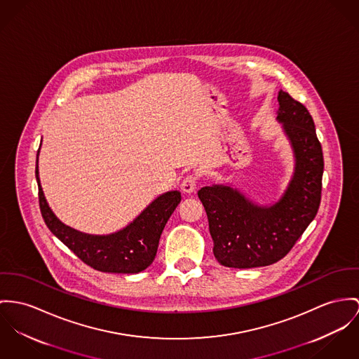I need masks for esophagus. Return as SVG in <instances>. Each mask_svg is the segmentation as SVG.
<instances>
[{"label": "esophagus", "instance_id": "esophagus-1", "mask_svg": "<svg viewBox=\"0 0 359 359\" xmlns=\"http://www.w3.org/2000/svg\"><path fill=\"white\" fill-rule=\"evenodd\" d=\"M196 183H198V177L195 175H187L182 182V190L187 194L194 193L196 189Z\"/></svg>", "mask_w": 359, "mask_h": 359}]
</instances>
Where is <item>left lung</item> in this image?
Instances as JSON below:
<instances>
[{"label": "left lung", "mask_w": 359, "mask_h": 359, "mask_svg": "<svg viewBox=\"0 0 359 359\" xmlns=\"http://www.w3.org/2000/svg\"><path fill=\"white\" fill-rule=\"evenodd\" d=\"M277 101V121L283 123L295 157L294 175L281 198L271 206H261L224 184L198 191L208 215L215 257L228 268L248 269L280 261L320 208L324 157L313 117L283 90Z\"/></svg>", "instance_id": "obj_1"}]
</instances>
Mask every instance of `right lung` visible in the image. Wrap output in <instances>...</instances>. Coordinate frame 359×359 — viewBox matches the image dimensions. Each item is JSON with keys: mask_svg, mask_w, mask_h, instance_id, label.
Wrapping results in <instances>:
<instances>
[{"mask_svg": "<svg viewBox=\"0 0 359 359\" xmlns=\"http://www.w3.org/2000/svg\"><path fill=\"white\" fill-rule=\"evenodd\" d=\"M35 176L39 208L48 228L86 265L100 272L139 273L150 266L156 258L165 224L182 201L179 191H168L156 198L135 220L121 231L111 235H88L62 224L55 217L41 187L38 157Z\"/></svg>", "mask_w": 359, "mask_h": 359, "instance_id": "obj_1", "label": "right lung"}]
</instances>
